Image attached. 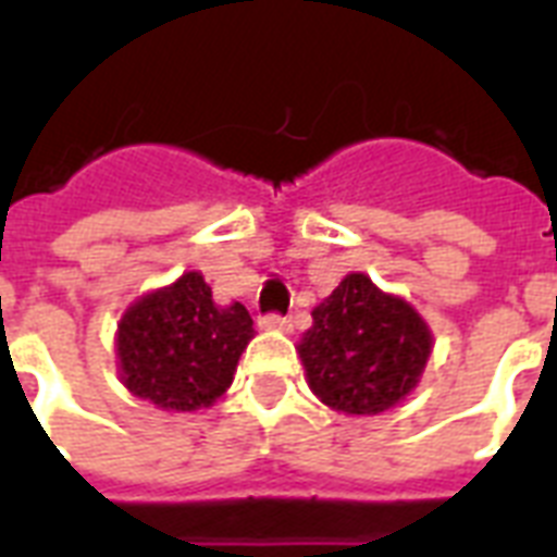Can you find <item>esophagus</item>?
<instances>
[{"label": "esophagus", "instance_id": "esophagus-1", "mask_svg": "<svg viewBox=\"0 0 557 557\" xmlns=\"http://www.w3.org/2000/svg\"><path fill=\"white\" fill-rule=\"evenodd\" d=\"M260 326H265V330H286L288 318H283V314L277 312H269L260 318Z\"/></svg>", "mask_w": 557, "mask_h": 557}]
</instances>
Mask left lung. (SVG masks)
<instances>
[{
    "mask_svg": "<svg viewBox=\"0 0 557 557\" xmlns=\"http://www.w3.org/2000/svg\"><path fill=\"white\" fill-rule=\"evenodd\" d=\"M431 330L413 306L384 295L367 274H347L300 341L309 387L323 405L349 416L396 407L422 379Z\"/></svg>",
    "mask_w": 557,
    "mask_h": 557,
    "instance_id": "1",
    "label": "left lung"
}]
</instances>
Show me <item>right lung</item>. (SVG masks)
I'll return each mask as SVG.
<instances>
[{
	"instance_id": "1",
	"label": "right lung",
	"mask_w": 557,
	"mask_h": 557,
	"mask_svg": "<svg viewBox=\"0 0 557 557\" xmlns=\"http://www.w3.org/2000/svg\"><path fill=\"white\" fill-rule=\"evenodd\" d=\"M253 338L243 304H213L199 271L135 300L117 323V367L133 396L161 410L213 405Z\"/></svg>"
}]
</instances>
